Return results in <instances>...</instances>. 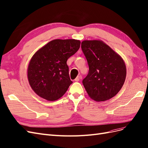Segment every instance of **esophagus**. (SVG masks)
Listing matches in <instances>:
<instances>
[{
  "label": "esophagus",
  "mask_w": 148,
  "mask_h": 148,
  "mask_svg": "<svg viewBox=\"0 0 148 148\" xmlns=\"http://www.w3.org/2000/svg\"><path fill=\"white\" fill-rule=\"evenodd\" d=\"M79 79H80V77H79V76H78L77 77H76V78L75 79V81H79Z\"/></svg>",
  "instance_id": "obj_1"
}]
</instances>
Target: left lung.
I'll return each instance as SVG.
<instances>
[{
	"mask_svg": "<svg viewBox=\"0 0 148 148\" xmlns=\"http://www.w3.org/2000/svg\"><path fill=\"white\" fill-rule=\"evenodd\" d=\"M81 48L89 67L88 75L83 80L88 95L97 101L113 97L125 80L126 66L123 59L99 40H84Z\"/></svg>",
	"mask_w": 148,
	"mask_h": 148,
	"instance_id": "8db88e82",
	"label": "left lung"
}]
</instances>
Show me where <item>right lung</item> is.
Instances as JSON below:
<instances>
[{
    "label": "right lung",
    "mask_w": 148,
    "mask_h": 148,
    "mask_svg": "<svg viewBox=\"0 0 148 148\" xmlns=\"http://www.w3.org/2000/svg\"><path fill=\"white\" fill-rule=\"evenodd\" d=\"M80 40L56 39L39 49L30 59L27 78L40 97L55 101L64 95L73 82L69 74L67 59L80 47Z\"/></svg>",
    "instance_id": "obj_1"
}]
</instances>
